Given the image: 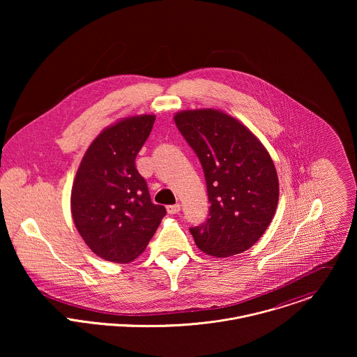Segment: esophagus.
Wrapping results in <instances>:
<instances>
[{"instance_id": "obj_1", "label": "esophagus", "mask_w": 357, "mask_h": 357, "mask_svg": "<svg viewBox=\"0 0 357 357\" xmlns=\"http://www.w3.org/2000/svg\"><path fill=\"white\" fill-rule=\"evenodd\" d=\"M180 211V204H170V206H167V213L169 214H176V213H178Z\"/></svg>"}]
</instances>
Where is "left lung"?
I'll return each mask as SVG.
<instances>
[{"label": "left lung", "mask_w": 357, "mask_h": 357, "mask_svg": "<svg viewBox=\"0 0 357 357\" xmlns=\"http://www.w3.org/2000/svg\"><path fill=\"white\" fill-rule=\"evenodd\" d=\"M185 142L204 169L208 218L190 232L208 255L246 252L264 235L279 201L272 158L255 135L217 109H190L174 115Z\"/></svg>", "instance_id": "obj_1"}]
</instances>
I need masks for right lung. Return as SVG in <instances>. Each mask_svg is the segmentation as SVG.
Returning <instances> with one entry per match:
<instances>
[{
    "label": "right lung",
    "instance_id": "add662e5",
    "mask_svg": "<svg viewBox=\"0 0 357 357\" xmlns=\"http://www.w3.org/2000/svg\"><path fill=\"white\" fill-rule=\"evenodd\" d=\"M153 122V115H140L104 129L84 155L73 184L74 224L89 249L111 262L142 255L166 214L151 202L135 163Z\"/></svg>",
    "mask_w": 357,
    "mask_h": 357
}]
</instances>
